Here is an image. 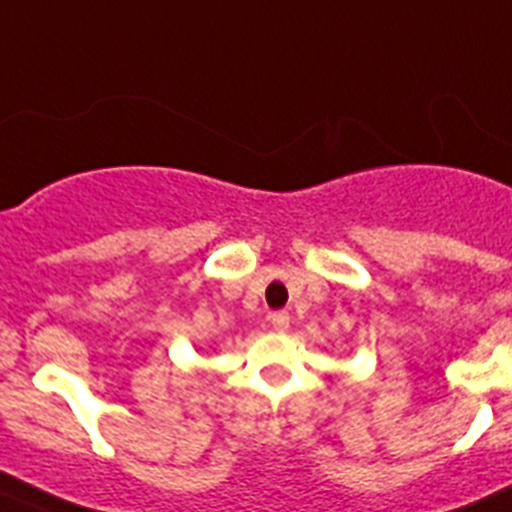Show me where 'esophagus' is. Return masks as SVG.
Returning <instances> with one entry per match:
<instances>
[{
  "label": "esophagus",
  "instance_id": "1",
  "mask_svg": "<svg viewBox=\"0 0 512 512\" xmlns=\"http://www.w3.org/2000/svg\"><path fill=\"white\" fill-rule=\"evenodd\" d=\"M270 324H273L275 331H285L290 326V316L285 311L270 313Z\"/></svg>",
  "mask_w": 512,
  "mask_h": 512
}]
</instances>
